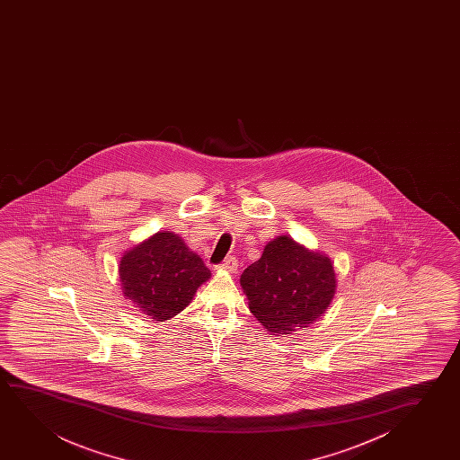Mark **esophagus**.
I'll return each instance as SVG.
<instances>
[{
    "instance_id": "1",
    "label": "esophagus",
    "mask_w": 460,
    "mask_h": 460,
    "mask_svg": "<svg viewBox=\"0 0 460 460\" xmlns=\"http://www.w3.org/2000/svg\"><path fill=\"white\" fill-rule=\"evenodd\" d=\"M237 267H239V261L234 258V256H229V258L225 259L223 264H221V269H225V270L227 271H235L237 270Z\"/></svg>"
}]
</instances>
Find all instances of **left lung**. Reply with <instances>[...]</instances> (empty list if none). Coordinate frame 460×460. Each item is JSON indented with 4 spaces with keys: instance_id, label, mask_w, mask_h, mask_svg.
I'll list each match as a JSON object with an SVG mask.
<instances>
[{
    "instance_id": "8db88e82",
    "label": "left lung",
    "mask_w": 460,
    "mask_h": 460,
    "mask_svg": "<svg viewBox=\"0 0 460 460\" xmlns=\"http://www.w3.org/2000/svg\"><path fill=\"white\" fill-rule=\"evenodd\" d=\"M254 317L271 333L289 334L325 314L336 292L332 261L288 235L265 245L240 277Z\"/></svg>"
}]
</instances>
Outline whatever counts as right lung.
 Returning <instances> with one entry per match:
<instances>
[{"mask_svg":"<svg viewBox=\"0 0 460 460\" xmlns=\"http://www.w3.org/2000/svg\"><path fill=\"white\" fill-rule=\"evenodd\" d=\"M120 286L152 321L164 322L185 309L210 270L177 234L164 231L124 252Z\"/></svg>","mask_w":460,"mask_h":460,"instance_id":"add662e5","label":"right lung"}]
</instances>
